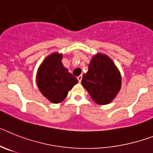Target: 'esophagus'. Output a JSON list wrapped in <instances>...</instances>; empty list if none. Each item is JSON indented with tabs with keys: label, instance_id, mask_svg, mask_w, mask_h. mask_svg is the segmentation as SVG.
I'll list each match as a JSON object with an SVG mask.
<instances>
[{
	"label": "esophagus",
	"instance_id": "34e87169",
	"mask_svg": "<svg viewBox=\"0 0 153 153\" xmlns=\"http://www.w3.org/2000/svg\"><path fill=\"white\" fill-rule=\"evenodd\" d=\"M82 77H83V76H82V75H80V76H77V79H78V81H79V83H80V82H81Z\"/></svg>",
	"mask_w": 153,
	"mask_h": 153
}]
</instances>
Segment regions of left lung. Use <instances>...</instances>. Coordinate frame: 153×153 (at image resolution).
<instances>
[{
    "mask_svg": "<svg viewBox=\"0 0 153 153\" xmlns=\"http://www.w3.org/2000/svg\"><path fill=\"white\" fill-rule=\"evenodd\" d=\"M81 84L90 96L99 105L108 104L119 92L121 77L113 61L106 55L93 57Z\"/></svg>",
    "mask_w": 153,
    "mask_h": 153,
    "instance_id": "8db88e82",
    "label": "left lung"
}]
</instances>
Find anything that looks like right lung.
Wrapping results in <instances>:
<instances>
[{
  "instance_id": "add662e5",
  "label": "right lung",
  "mask_w": 153,
  "mask_h": 153,
  "mask_svg": "<svg viewBox=\"0 0 153 153\" xmlns=\"http://www.w3.org/2000/svg\"><path fill=\"white\" fill-rule=\"evenodd\" d=\"M62 55L54 53L45 59L37 72L36 84L40 92L53 103L62 102L68 91L78 83L62 63Z\"/></svg>"
}]
</instances>
